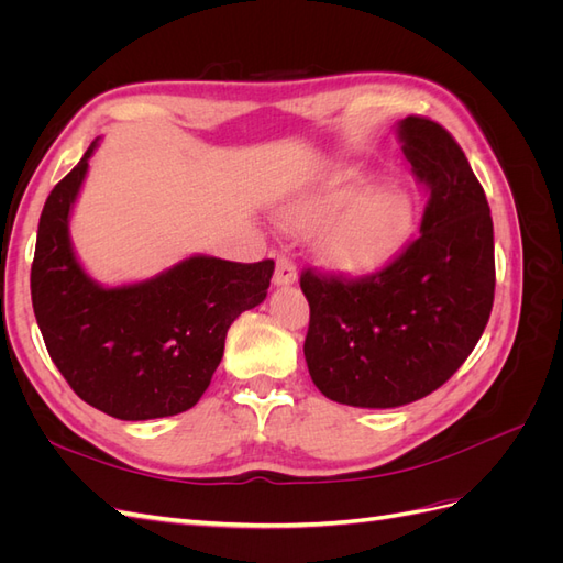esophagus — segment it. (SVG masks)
I'll return each mask as SVG.
<instances>
[{
  "instance_id": "esophagus-1",
  "label": "esophagus",
  "mask_w": 563,
  "mask_h": 563,
  "mask_svg": "<svg viewBox=\"0 0 563 563\" xmlns=\"http://www.w3.org/2000/svg\"><path fill=\"white\" fill-rule=\"evenodd\" d=\"M275 286H291L298 282V269L296 263L288 258V255H279L277 258V269H275Z\"/></svg>"
}]
</instances>
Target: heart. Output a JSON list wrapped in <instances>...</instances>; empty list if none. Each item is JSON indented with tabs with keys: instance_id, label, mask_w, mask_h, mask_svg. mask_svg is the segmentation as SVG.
<instances>
[{
	"instance_id": "obj_1",
	"label": "heart",
	"mask_w": 563,
	"mask_h": 563,
	"mask_svg": "<svg viewBox=\"0 0 563 563\" xmlns=\"http://www.w3.org/2000/svg\"><path fill=\"white\" fill-rule=\"evenodd\" d=\"M362 166H338L284 207L279 220L294 234H312L341 216L321 236V255L333 269L364 275L389 263L416 225L411 192L397 180L368 185Z\"/></svg>"
}]
</instances>
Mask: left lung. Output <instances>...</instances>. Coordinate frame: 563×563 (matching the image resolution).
<instances>
[{
    "instance_id": "obj_1",
    "label": "left lung",
    "mask_w": 563,
    "mask_h": 563,
    "mask_svg": "<svg viewBox=\"0 0 563 563\" xmlns=\"http://www.w3.org/2000/svg\"><path fill=\"white\" fill-rule=\"evenodd\" d=\"M397 133L430 190L418 240L371 277L300 275L310 376L323 397L360 408L404 406L444 385L479 343L496 291L490 209L465 152L424 117L401 119Z\"/></svg>"
}]
</instances>
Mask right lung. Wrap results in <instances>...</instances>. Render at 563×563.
Instances as JSON below:
<instances>
[{
	"label": "right lung",
	"instance_id": "right-lung-1",
	"mask_svg": "<svg viewBox=\"0 0 563 563\" xmlns=\"http://www.w3.org/2000/svg\"><path fill=\"white\" fill-rule=\"evenodd\" d=\"M98 139L51 190L30 272L48 356L75 395L119 420L192 408L223 360L230 323L267 296L275 261L190 255L157 277L103 286L79 265L70 213Z\"/></svg>",
	"mask_w": 563,
	"mask_h": 563
}]
</instances>
